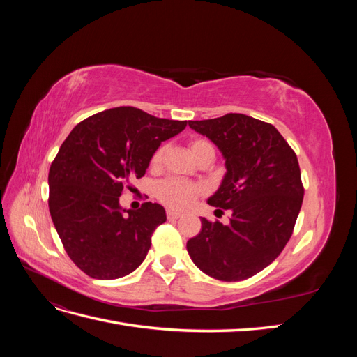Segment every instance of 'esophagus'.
Listing matches in <instances>:
<instances>
[{
	"label": "esophagus",
	"mask_w": 357,
	"mask_h": 357,
	"mask_svg": "<svg viewBox=\"0 0 357 357\" xmlns=\"http://www.w3.org/2000/svg\"><path fill=\"white\" fill-rule=\"evenodd\" d=\"M181 215V213H178V211H176V210H167V218L168 219H178Z\"/></svg>",
	"instance_id": "esophagus-1"
}]
</instances>
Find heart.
I'll return each instance as SVG.
<instances>
[{
  "instance_id": "b5f03b06",
  "label": "heart",
  "mask_w": 357,
  "mask_h": 357,
  "mask_svg": "<svg viewBox=\"0 0 357 357\" xmlns=\"http://www.w3.org/2000/svg\"><path fill=\"white\" fill-rule=\"evenodd\" d=\"M213 149L211 144L205 139H193L190 143V153L192 156L198 159L205 150ZM164 155V147L158 149L155 155L152 156V165H159V162ZM202 193V186L198 183L186 181L181 178H165L158 185V198L167 204L171 208L183 210L189 207V205L195 201Z\"/></svg>"
}]
</instances>
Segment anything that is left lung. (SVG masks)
I'll return each mask as SVG.
<instances>
[{
  "label": "left lung",
  "instance_id": "1",
  "mask_svg": "<svg viewBox=\"0 0 357 357\" xmlns=\"http://www.w3.org/2000/svg\"><path fill=\"white\" fill-rule=\"evenodd\" d=\"M189 126L218 146L226 174L208 204L229 210L228 225L201 219L186 244L202 273L240 282L262 271L283 252L304 199L298 158L277 129L240 113Z\"/></svg>",
  "mask_w": 357,
  "mask_h": 357
}]
</instances>
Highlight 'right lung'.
Returning <instances> with one entry per match:
<instances>
[{"instance_id":"add662e5","label":"right lung","mask_w":357,"mask_h":357,"mask_svg":"<svg viewBox=\"0 0 357 357\" xmlns=\"http://www.w3.org/2000/svg\"><path fill=\"white\" fill-rule=\"evenodd\" d=\"M186 125L116 107L84 119L62 143L49 171V210L63 248L84 274L114 280L143 264L165 210L156 202L126 210L119 197L146 174L160 143Z\"/></svg>"}]
</instances>
